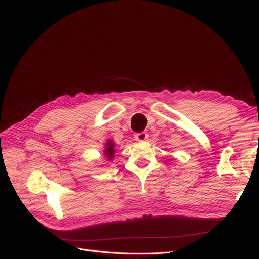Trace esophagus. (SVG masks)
Returning a JSON list of instances; mask_svg holds the SVG:
<instances>
[{
    "mask_svg": "<svg viewBox=\"0 0 259 259\" xmlns=\"http://www.w3.org/2000/svg\"><path fill=\"white\" fill-rule=\"evenodd\" d=\"M134 138H135V140H137V142H144V140H146L148 138V134L145 132L137 133V134L134 135Z\"/></svg>",
    "mask_w": 259,
    "mask_h": 259,
    "instance_id": "esophagus-1",
    "label": "esophagus"
}]
</instances>
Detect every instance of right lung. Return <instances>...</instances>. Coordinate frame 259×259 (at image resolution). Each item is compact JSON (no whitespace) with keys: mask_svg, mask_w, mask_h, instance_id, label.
<instances>
[{"mask_svg":"<svg viewBox=\"0 0 259 259\" xmlns=\"http://www.w3.org/2000/svg\"><path fill=\"white\" fill-rule=\"evenodd\" d=\"M107 149H106V150H105V154L108 156V158H109V160H110V159H112L113 158V152H114V150H113V147H114V145L112 144V142H108L107 143Z\"/></svg>","mask_w":259,"mask_h":259,"instance_id":"right-lung-1","label":"right lung"}]
</instances>
